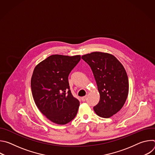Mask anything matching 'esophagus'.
I'll return each mask as SVG.
<instances>
[{
  "label": "esophagus",
  "mask_w": 155,
  "mask_h": 155,
  "mask_svg": "<svg viewBox=\"0 0 155 155\" xmlns=\"http://www.w3.org/2000/svg\"><path fill=\"white\" fill-rule=\"evenodd\" d=\"M81 99V101H82L83 102H85V101H86V96L82 97Z\"/></svg>",
  "instance_id": "obj_1"
}]
</instances>
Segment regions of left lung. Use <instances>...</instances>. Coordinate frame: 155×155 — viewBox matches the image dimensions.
<instances>
[{
	"label": "left lung",
	"instance_id": "obj_1",
	"mask_svg": "<svg viewBox=\"0 0 155 155\" xmlns=\"http://www.w3.org/2000/svg\"><path fill=\"white\" fill-rule=\"evenodd\" d=\"M81 58L91 67L100 94L93 108L95 113L102 118L112 117L122 108L128 95L129 81L123 65L107 53L92 52Z\"/></svg>",
	"mask_w": 155,
	"mask_h": 155
}]
</instances>
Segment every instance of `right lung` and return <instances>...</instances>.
<instances>
[{"label":"right lung","mask_w":155,"mask_h":155,"mask_svg":"<svg viewBox=\"0 0 155 155\" xmlns=\"http://www.w3.org/2000/svg\"><path fill=\"white\" fill-rule=\"evenodd\" d=\"M80 58V55L53 54L34 68L31 81L34 102L54 123L67 124L77 114L80 102L71 94L68 77Z\"/></svg>","instance_id":"right-lung-1"}]
</instances>
